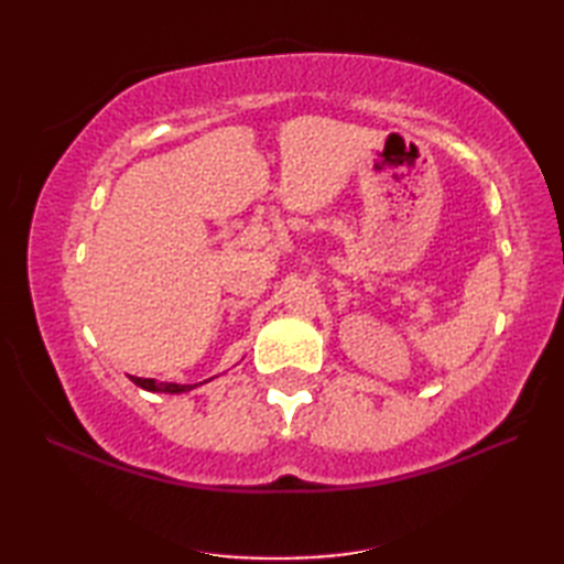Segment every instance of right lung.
Segmentation results:
<instances>
[{"instance_id":"1","label":"right lung","mask_w":564,"mask_h":564,"mask_svg":"<svg viewBox=\"0 0 564 564\" xmlns=\"http://www.w3.org/2000/svg\"><path fill=\"white\" fill-rule=\"evenodd\" d=\"M130 380H133L138 388L150 390V392H172V394H176V392H186V390H194L196 388V386H178V382H158V380H152V378H135V376H130Z\"/></svg>"}]
</instances>
